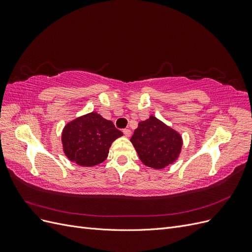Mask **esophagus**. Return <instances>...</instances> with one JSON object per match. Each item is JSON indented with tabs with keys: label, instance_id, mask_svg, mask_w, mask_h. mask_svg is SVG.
I'll return each mask as SVG.
<instances>
[{
	"label": "esophagus",
	"instance_id": "obj_1",
	"mask_svg": "<svg viewBox=\"0 0 252 252\" xmlns=\"http://www.w3.org/2000/svg\"><path fill=\"white\" fill-rule=\"evenodd\" d=\"M123 133H124L125 136H127V138H129V136H130V134H131V131L129 130V129H123Z\"/></svg>",
	"mask_w": 252,
	"mask_h": 252
}]
</instances>
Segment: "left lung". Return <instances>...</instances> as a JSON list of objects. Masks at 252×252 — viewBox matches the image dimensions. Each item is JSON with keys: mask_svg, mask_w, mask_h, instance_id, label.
Instances as JSON below:
<instances>
[{"mask_svg": "<svg viewBox=\"0 0 252 252\" xmlns=\"http://www.w3.org/2000/svg\"><path fill=\"white\" fill-rule=\"evenodd\" d=\"M144 165L163 169L175 162L182 149V136L154 116L140 122L130 139Z\"/></svg>", "mask_w": 252, "mask_h": 252, "instance_id": "left-lung-1", "label": "left lung"}]
</instances>
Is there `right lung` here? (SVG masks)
<instances>
[{
    "mask_svg": "<svg viewBox=\"0 0 252 252\" xmlns=\"http://www.w3.org/2000/svg\"><path fill=\"white\" fill-rule=\"evenodd\" d=\"M123 135L111 121L90 112L69 122L62 132L65 156L71 162L93 167L104 162L114 140Z\"/></svg>",
    "mask_w": 252,
    "mask_h": 252,
    "instance_id": "add662e5",
    "label": "right lung"
}]
</instances>
